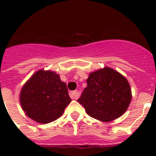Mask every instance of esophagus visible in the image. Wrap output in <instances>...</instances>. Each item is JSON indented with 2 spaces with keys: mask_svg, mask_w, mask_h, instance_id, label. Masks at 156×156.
<instances>
[{
  "mask_svg": "<svg viewBox=\"0 0 156 156\" xmlns=\"http://www.w3.org/2000/svg\"><path fill=\"white\" fill-rule=\"evenodd\" d=\"M69 96L72 99H77L79 98V94L77 91H70Z\"/></svg>",
  "mask_w": 156,
  "mask_h": 156,
  "instance_id": "1",
  "label": "esophagus"
}]
</instances>
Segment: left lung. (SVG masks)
<instances>
[{
  "mask_svg": "<svg viewBox=\"0 0 156 156\" xmlns=\"http://www.w3.org/2000/svg\"><path fill=\"white\" fill-rule=\"evenodd\" d=\"M87 86L77 101L94 119L109 122L126 111L132 94L127 80L115 70L105 67L90 73Z\"/></svg>",
  "mask_w": 156,
  "mask_h": 156,
  "instance_id": "left-lung-1",
  "label": "left lung"
}]
</instances>
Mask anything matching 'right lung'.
I'll return each mask as SVG.
<instances>
[{"label": "right lung", "mask_w": 156, "mask_h": 156, "mask_svg": "<svg viewBox=\"0 0 156 156\" xmlns=\"http://www.w3.org/2000/svg\"><path fill=\"white\" fill-rule=\"evenodd\" d=\"M71 101L66 83L49 70L35 73L20 93V103L26 115L40 123L58 119Z\"/></svg>", "instance_id": "right-lung-1"}]
</instances>
